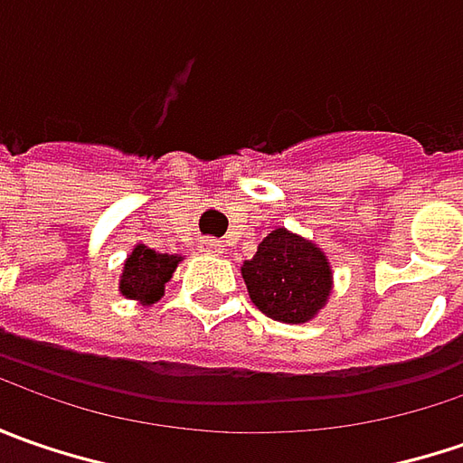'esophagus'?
Wrapping results in <instances>:
<instances>
[{
    "label": "esophagus",
    "instance_id": "34e87169",
    "mask_svg": "<svg viewBox=\"0 0 463 463\" xmlns=\"http://www.w3.org/2000/svg\"><path fill=\"white\" fill-rule=\"evenodd\" d=\"M203 247L208 252H222L223 250V244L219 240H203Z\"/></svg>",
    "mask_w": 463,
    "mask_h": 463
}]
</instances>
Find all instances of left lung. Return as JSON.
I'll return each mask as SVG.
<instances>
[{"mask_svg":"<svg viewBox=\"0 0 463 463\" xmlns=\"http://www.w3.org/2000/svg\"><path fill=\"white\" fill-rule=\"evenodd\" d=\"M252 304L270 319L301 325L325 307L332 273L325 252L286 229L260 241L255 258L241 265Z\"/></svg>","mask_w":463,"mask_h":463,"instance_id":"1","label":"left lung"}]
</instances>
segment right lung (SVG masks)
I'll return each mask as SVG.
<instances>
[{
  "label": "right lung",
  "instance_id": "add662e5",
  "mask_svg": "<svg viewBox=\"0 0 463 463\" xmlns=\"http://www.w3.org/2000/svg\"><path fill=\"white\" fill-rule=\"evenodd\" d=\"M177 262L180 258H175V255H162L146 244H138L123 265L120 294L126 298L141 301V304L159 301V296L165 294V283L172 278Z\"/></svg>",
  "mask_w": 463,
  "mask_h": 463
}]
</instances>
